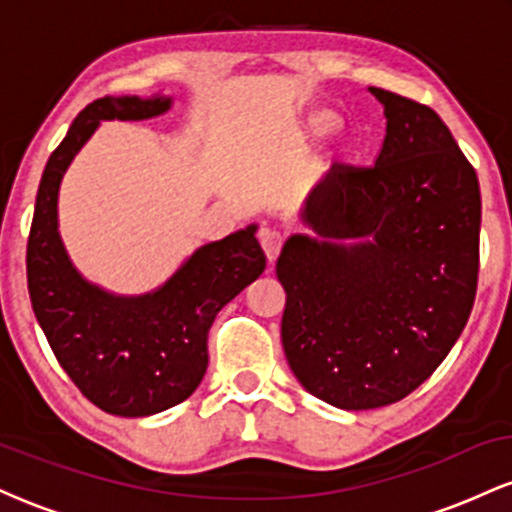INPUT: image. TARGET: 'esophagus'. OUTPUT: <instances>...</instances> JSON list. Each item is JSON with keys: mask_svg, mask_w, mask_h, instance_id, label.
Listing matches in <instances>:
<instances>
[{"mask_svg": "<svg viewBox=\"0 0 512 512\" xmlns=\"http://www.w3.org/2000/svg\"><path fill=\"white\" fill-rule=\"evenodd\" d=\"M260 243H262V250H264V255H267L269 264H274L276 257H279L281 248H284V236H281L279 231H274V228H262Z\"/></svg>", "mask_w": 512, "mask_h": 512, "instance_id": "34e87169", "label": "esophagus"}]
</instances>
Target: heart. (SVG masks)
Masks as SVG:
<instances>
[{
    "label": "heart",
    "mask_w": 512,
    "mask_h": 512,
    "mask_svg": "<svg viewBox=\"0 0 512 512\" xmlns=\"http://www.w3.org/2000/svg\"><path fill=\"white\" fill-rule=\"evenodd\" d=\"M313 129L315 132H325V129H330V120H327V117H320V120L313 122Z\"/></svg>",
    "instance_id": "1"
}]
</instances>
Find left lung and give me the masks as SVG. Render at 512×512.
<instances>
[{
  "label": "left lung",
  "instance_id": "8db88e82",
  "mask_svg": "<svg viewBox=\"0 0 512 512\" xmlns=\"http://www.w3.org/2000/svg\"><path fill=\"white\" fill-rule=\"evenodd\" d=\"M368 91L387 117L378 158L327 170L301 214L321 240L293 236L276 262L286 361L310 395L349 411L395 404L431 378L467 325L479 281L472 163L436 110Z\"/></svg>",
  "mask_w": 512,
  "mask_h": 512
}]
</instances>
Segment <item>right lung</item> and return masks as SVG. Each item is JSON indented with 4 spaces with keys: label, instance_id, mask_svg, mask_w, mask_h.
<instances>
[{
    "label": "right lung",
    "instance_id": "obj_1",
    "mask_svg": "<svg viewBox=\"0 0 512 512\" xmlns=\"http://www.w3.org/2000/svg\"><path fill=\"white\" fill-rule=\"evenodd\" d=\"M168 108L170 98L88 103L48 158L28 236V293L52 354L88 402L115 416H151L185 402L207 373L214 317L267 267L250 226L199 248L166 286L139 298L110 296L76 274L57 233L64 170L101 120H144Z\"/></svg>",
    "mask_w": 512,
    "mask_h": 512
}]
</instances>
